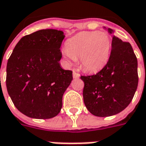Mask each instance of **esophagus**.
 Listing matches in <instances>:
<instances>
[{
  "label": "esophagus",
  "instance_id": "34e87169",
  "mask_svg": "<svg viewBox=\"0 0 146 146\" xmlns=\"http://www.w3.org/2000/svg\"><path fill=\"white\" fill-rule=\"evenodd\" d=\"M79 77H80V74H79L78 72H75L74 70H73V78H78Z\"/></svg>",
  "mask_w": 146,
  "mask_h": 146
}]
</instances>
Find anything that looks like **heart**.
Masks as SVG:
<instances>
[{
    "instance_id": "obj_1",
    "label": "heart",
    "mask_w": 146,
    "mask_h": 146,
    "mask_svg": "<svg viewBox=\"0 0 146 146\" xmlns=\"http://www.w3.org/2000/svg\"><path fill=\"white\" fill-rule=\"evenodd\" d=\"M111 40L108 33L104 31L80 33L66 42L63 55L68 60L79 58L80 65L88 72L101 69L109 59Z\"/></svg>"
}]
</instances>
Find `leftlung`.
<instances>
[{"label": "left lung", "instance_id": "1", "mask_svg": "<svg viewBox=\"0 0 146 146\" xmlns=\"http://www.w3.org/2000/svg\"><path fill=\"white\" fill-rule=\"evenodd\" d=\"M111 33L113 30L108 29ZM107 65L97 74L81 75L84 81V102L89 112L105 117L123 111L137 89V58L128 42L113 35Z\"/></svg>", "mask_w": 146, "mask_h": 146}]
</instances>
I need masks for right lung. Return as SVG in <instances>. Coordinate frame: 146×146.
<instances>
[{
    "mask_svg": "<svg viewBox=\"0 0 146 146\" xmlns=\"http://www.w3.org/2000/svg\"><path fill=\"white\" fill-rule=\"evenodd\" d=\"M61 30H38L22 37L7 65L6 85L17 109L35 119L59 113L62 96L73 77L59 64L65 38Z\"/></svg>",
    "mask_w": 146,
    "mask_h": 146,
    "instance_id": "right-lung-1",
    "label": "right lung"
}]
</instances>
